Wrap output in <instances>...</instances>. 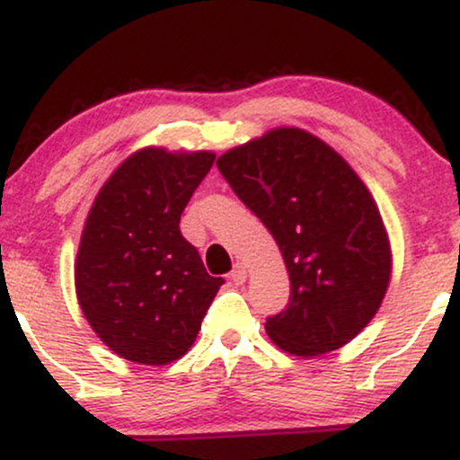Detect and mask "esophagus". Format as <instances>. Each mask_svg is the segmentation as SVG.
Listing matches in <instances>:
<instances>
[{
  "label": "esophagus",
  "mask_w": 460,
  "mask_h": 460,
  "mask_svg": "<svg viewBox=\"0 0 460 460\" xmlns=\"http://www.w3.org/2000/svg\"><path fill=\"white\" fill-rule=\"evenodd\" d=\"M231 281L235 285H242L246 281V266L244 263H235L234 270H231Z\"/></svg>",
  "instance_id": "obj_1"
}]
</instances>
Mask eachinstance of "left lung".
<instances>
[{
  "label": "left lung",
  "mask_w": 460,
  "mask_h": 460,
  "mask_svg": "<svg viewBox=\"0 0 460 460\" xmlns=\"http://www.w3.org/2000/svg\"><path fill=\"white\" fill-rule=\"evenodd\" d=\"M266 225L289 272V303L266 320L296 357L337 350L367 326L392 277V248L366 183L326 142L298 128L268 131L216 162Z\"/></svg>",
  "instance_id": "obj_1"
}]
</instances>
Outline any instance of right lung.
Returning <instances> with one entry per match:
<instances>
[{"label": "right lung", "instance_id": "obj_1", "mask_svg": "<svg viewBox=\"0 0 460 460\" xmlns=\"http://www.w3.org/2000/svg\"><path fill=\"white\" fill-rule=\"evenodd\" d=\"M214 160L209 151L146 146L94 199L79 242L75 292L99 340L128 361L166 366L186 355L225 283L209 277L179 231Z\"/></svg>", "mask_w": 460, "mask_h": 460}]
</instances>
